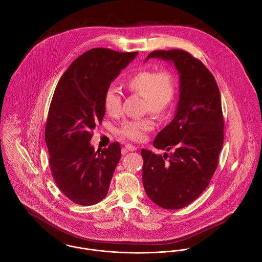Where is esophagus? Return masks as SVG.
<instances>
[{"mask_svg": "<svg viewBox=\"0 0 262 262\" xmlns=\"http://www.w3.org/2000/svg\"><path fill=\"white\" fill-rule=\"evenodd\" d=\"M124 149L126 150V151H135V150L137 149V147L132 145V144H126Z\"/></svg>", "mask_w": 262, "mask_h": 262, "instance_id": "34e87169", "label": "esophagus"}]
</instances>
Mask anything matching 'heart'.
Wrapping results in <instances>:
<instances>
[{
	"instance_id": "obj_1",
	"label": "heart",
	"mask_w": 262,
	"mask_h": 262,
	"mask_svg": "<svg viewBox=\"0 0 262 262\" xmlns=\"http://www.w3.org/2000/svg\"><path fill=\"white\" fill-rule=\"evenodd\" d=\"M126 89L143 98V111L155 117H162L171 107L177 93L176 79L166 70H143L131 75L125 81ZM104 108L110 116H118L122 110V97L118 91L109 88L104 94ZM154 129L150 118L127 120L122 123L118 133L134 142L143 141Z\"/></svg>"
}]
</instances>
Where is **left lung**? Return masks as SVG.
Returning <instances> with one entry per match:
<instances>
[{
	"label": "left lung",
	"instance_id": "1",
	"mask_svg": "<svg viewBox=\"0 0 262 262\" xmlns=\"http://www.w3.org/2000/svg\"><path fill=\"white\" fill-rule=\"evenodd\" d=\"M152 57L173 62L180 74V100L172 121L153 141L155 148L172 152L162 156L141 150L142 182L153 203L178 210L200 196L218 166L224 142L221 96L214 75L187 51L155 50L145 61Z\"/></svg>",
	"mask_w": 262,
	"mask_h": 262
}]
</instances>
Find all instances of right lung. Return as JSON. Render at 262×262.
<instances>
[{
	"instance_id": "obj_1",
	"label": "right lung",
	"mask_w": 262,
	"mask_h": 262,
	"mask_svg": "<svg viewBox=\"0 0 262 262\" xmlns=\"http://www.w3.org/2000/svg\"><path fill=\"white\" fill-rule=\"evenodd\" d=\"M137 54L108 48L88 50L55 88L45 126L49 166L58 188L77 205H95L108 193L121 158L120 144L95 151L90 141L105 115V92Z\"/></svg>"
}]
</instances>
